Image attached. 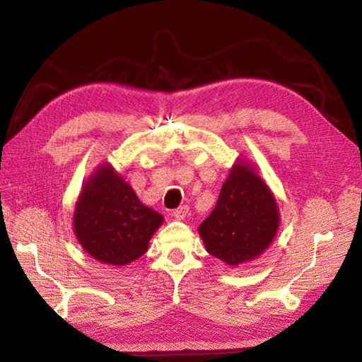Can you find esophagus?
Masks as SVG:
<instances>
[{
	"label": "esophagus",
	"mask_w": 362,
	"mask_h": 362,
	"mask_svg": "<svg viewBox=\"0 0 362 362\" xmlns=\"http://www.w3.org/2000/svg\"><path fill=\"white\" fill-rule=\"evenodd\" d=\"M172 216H173L175 218H178V221H182V218H185V217L189 216V206H185V205L178 206L177 210L172 211Z\"/></svg>",
	"instance_id": "esophagus-1"
}]
</instances>
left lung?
Wrapping results in <instances>:
<instances>
[{
	"label": "left lung",
	"mask_w": 362,
	"mask_h": 362,
	"mask_svg": "<svg viewBox=\"0 0 362 362\" xmlns=\"http://www.w3.org/2000/svg\"><path fill=\"white\" fill-rule=\"evenodd\" d=\"M279 210L275 196L254 166L235 163L222 185L211 214L199 226L208 254L238 266L258 258L276 235Z\"/></svg>",
	"instance_id": "obj_1"
}]
</instances>
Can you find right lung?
Listing matches in <instances>:
<instances>
[{"instance_id":"obj_1","label":"right lung","mask_w":362,"mask_h":362,"mask_svg":"<svg viewBox=\"0 0 362 362\" xmlns=\"http://www.w3.org/2000/svg\"><path fill=\"white\" fill-rule=\"evenodd\" d=\"M163 221L160 213L139 201L133 187L110 164H101L83 185L74 231L92 258L125 266L145 254Z\"/></svg>"}]
</instances>
